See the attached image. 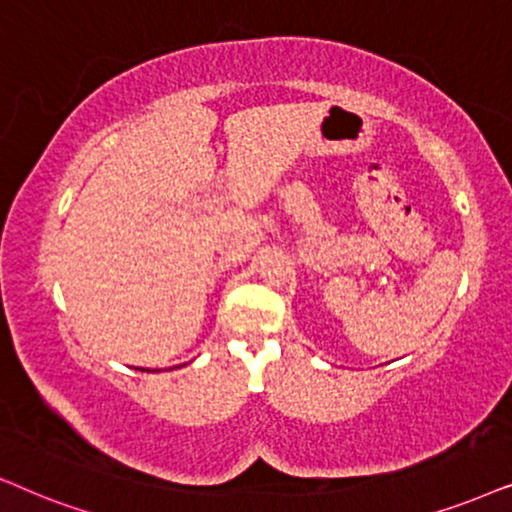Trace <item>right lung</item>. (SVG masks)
<instances>
[{"label": "right lung", "mask_w": 512, "mask_h": 512, "mask_svg": "<svg viewBox=\"0 0 512 512\" xmlns=\"http://www.w3.org/2000/svg\"><path fill=\"white\" fill-rule=\"evenodd\" d=\"M147 372H149V370H147ZM156 372H159V370H156Z\"/></svg>", "instance_id": "obj_1"}]
</instances>
